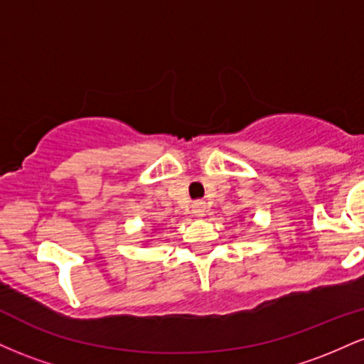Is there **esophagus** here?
Here are the masks:
<instances>
[{
  "instance_id": "1",
  "label": "esophagus",
  "mask_w": 364,
  "mask_h": 364,
  "mask_svg": "<svg viewBox=\"0 0 364 364\" xmlns=\"http://www.w3.org/2000/svg\"><path fill=\"white\" fill-rule=\"evenodd\" d=\"M191 212H193L195 217H203V215H205V212H207L205 203H203V202H195L193 205H191Z\"/></svg>"
}]
</instances>
